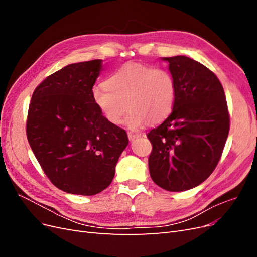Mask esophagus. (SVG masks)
<instances>
[{"mask_svg":"<svg viewBox=\"0 0 257 257\" xmlns=\"http://www.w3.org/2000/svg\"><path fill=\"white\" fill-rule=\"evenodd\" d=\"M127 136H128V139L131 142H133V141H135L136 138H138V137H141V134H137V133H132V132H128L127 133Z\"/></svg>","mask_w":257,"mask_h":257,"instance_id":"esophagus-1","label":"esophagus"}]
</instances>
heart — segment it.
Here are the masks:
<instances>
[{
  "label": "heart",
  "mask_w": 257,
  "mask_h": 257,
  "mask_svg": "<svg viewBox=\"0 0 257 257\" xmlns=\"http://www.w3.org/2000/svg\"><path fill=\"white\" fill-rule=\"evenodd\" d=\"M93 103L104 118L118 125L130 110L126 125L132 130L165 120L173 109L176 82L164 68L127 63L91 91Z\"/></svg>",
  "instance_id": "1"
}]
</instances>
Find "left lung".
Returning a JSON list of instances; mask_svg holds the SVG:
<instances>
[{
  "label": "left lung",
  "mask_w": 257,
  "mask_h": 257,
  "mask_svg": "<svg viewBox=\"0 0 257 257\" xmlns=\"http://www.w3.org/2000/svg\"><path fill=\"white\" fill-rule=\"evenodd\" d=\"M176 82L172 113L147 134L149 172L162 189L182 192L203 183L219 163L229 132L224 89L214 73L191 58H163Z\"/></svg>",
  "instance_id": "8db88e82"
}]
</instances>
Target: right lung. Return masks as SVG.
<instances>
[{
  "mask_svg": "<svg viewBox=\"0 0 257 257\" xmlns=\"http://www.w3.org/2000/svg\"><path fill=\"white\" fill-rule=\"evenodd\" d=\"M102 67V60L63 67L40 83L29 106V144L52 184L66 193L104 191L128 144L126 132L108 122L92 100Z\"/></svg>",
  "mask_w": 257,
  "mask_h": 257,
  "instance_id": "1",
  "label": "right lung"
}]
</instances>
